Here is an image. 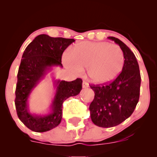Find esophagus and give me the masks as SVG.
<instances>
[{
  "label": "esophagus",
  "mask_w": 157,
  "mask_h": 157,
  "mask_svg": "<svg viewBox=\"0 0 157 157\" xmlns=\"http://www.w3.org/2000/svg\"><path fill=\"white\" fill-rule=\"evenodd\" d=\"M89 83H88L86 81H83V82H82V88H83V89L89 87Z\"/></svg>",
  "instance_id": "34e87169"
}]
</instances>
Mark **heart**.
<instances>
[{
	"mask_svg": "<svg viewBox=\"0 0 157 157\" xmlns=\"http://www.w3.org/2000/svg\"><path fill=\"white\" fill-rule=\"evenodd\" d=\"M64 63L77 73L87 68L89 78L94 83L112 82L121 74L125 65L122 50L108 42L82 41L74 46L63 57Z\"/></svg>",
	"mask_w": 157,
	"mask_h": 157,
	"instance_id": "b5f03b06",
	"label": "heart"
}]
</instances>
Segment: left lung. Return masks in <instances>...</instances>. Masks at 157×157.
I'll list each match as a JSON object with an SVG mask.
<instances>
[{
	"label": "left lung",
	"instance_id": "8db88e82",
	"mask_svg": "<svg viewBox=\"0 0 157 157\" xmlns=\"http://www.w3.org/2000/svg\"><path fill=\"white\" fill-rule=\"evenodd\" d=\"M113 40L123 52L125 65L122 71L114 80L103 86H90L94 91V98L90 104L91 119L94 125L111 128L119 125L134 112L140 98V68L134 54L120 39Z\"/></svg>",
	"mask_w": 157,
	"mask_h": 157
}]
</instances>
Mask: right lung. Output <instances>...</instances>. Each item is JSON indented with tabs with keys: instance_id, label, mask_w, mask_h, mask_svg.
<instances>
[{
	"instance_id": "obj_1",
	"label": "right lung",
	"mask_w": 157,
	"mask_h": 157,
	"mask_svg": "<svg viewBox=\"0 0 157 157\" xmlns=\"http://www.w3.org/2000/svg\"><path fill=\"white\" fill-rule=\"evenodd\" d=\"M75 41L74 39L52 37L43 34L37 36L23 52L17 73L15 103L17 117L30 130L45 132L57 127L62 120L63 102L80 94L82 83L80 78L71 82L55 80L56 92L50 112L45 115L34 114L29 109L28 99L32 91L53 66L63 67V53Z\"/></svg>"
}]
</instances>
